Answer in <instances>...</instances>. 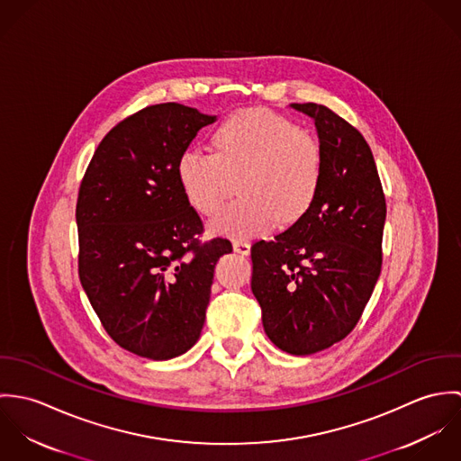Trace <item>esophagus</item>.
Returning <instances> with one entry per match:
<instances>
[{
    "mask_svg": "<svg viewBox=\"0 0 461 461\" xmlns=\"http://www.w3.org/2000/svg\"><path fill=\"white\" fill-rule=\"evenodd\" d=\"M232 249H234V252H238V254H241V256H249V254H250V243H249V241H243V240H236V241L232 243Z\"/></svg>",
    "mask_w": 461,
    "mask_h": 461,
    "instance_id": "34e87169",
    "label": "esophagus"
}]
</instances>
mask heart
<instances>
[{
    "mask_svg": "<svg viewBox=\"0 0 461 461\" xmlns=\"http://www.w3.org/2000/svg\"><path fill=\"white\" fill-rule=\"evenodd\" d=\"M216 152L186 149L177 179L190 205L211 214L236 185L241 197L225 203L209 230L252 238L276 221L289 225L314 203L323 181V149L312 132L267 110H241L212 132Z\"/></svg>",
    "mask_w": 461,
    "mask_h": 461,
    "instance_id": "obj_1",
    "label": "heart"
}]
</instances>
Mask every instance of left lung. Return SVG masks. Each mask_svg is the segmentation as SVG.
<instances>
[{
  "label": "left lung",
  "instance_id": "1",
  "mask_svg": "<svg viewBox=\"0 0 461 461\" xmlns=\"http://www.w3.org/2000/svg\"><path fill=\"white\" fill-rule=\"evenodd\" d=\"M291 108L316 124L323 181L311 209L252 247V293L269 340L312 355L358 323L382 271L385 195L366 138L316 103Z\"/></svg>",
  "mask_w": 461,
  "mask_h": 461
}]
</instances>
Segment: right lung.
Masks as SVG:
<instances>
[{
	"label": "right lung",
	"mask_w": 461,
	"mask_h": 461,
	"mask_svg": "<svg viewBox=\"0 0 461 461\" xmlns=\"http://www.w3.org/2000/svg\"><path fill=\"white\" fill-rule=\"evenodd\" d=\"M214 115L163 103L124 119L99 143L79 186V280L108 335L150 360L200 337L214 264L229 240L200 243L177 161Z\"/></svg>",
	"instance_id": "add662e5"
}]
</instances>
